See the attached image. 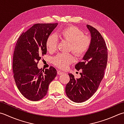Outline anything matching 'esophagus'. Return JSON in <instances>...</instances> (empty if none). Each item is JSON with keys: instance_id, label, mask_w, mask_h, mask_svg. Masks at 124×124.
<instances>
[{"instance_id": "1", "label": "esophagus", "mask_w": 124, "mask_h": 124, "mask_svg": "<svg viewBox=\"0 0 124 124\" xmlns=\"http://www.w3.org/2000/svg\"><path fill=\"white\" fill-rule=\"evenodd\" d=\"M63 74H64V72L62 71H61V70H58L57 71V74L59 75H61Z\"/></svg>"}]
</instances>
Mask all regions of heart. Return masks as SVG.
I'll use <instances>...</instances> for the list:
<instances>
[{
  "mask_svg": "<svg viewBox=\"0 0 124 124\" xmlns=\"http://www.w3.org/2000/svg\"><path fill=\"white\" fill-rule=\"evenodd\" d=\"M62 39L70 42L69 50L72 51L77 57H82L88 52L91 45V38L84 34V32L77 27L70 25L60 31ZM58 39L55 35H50L47 39L46 46L48 52L54 53L57 49ZM75 57L72 54L60 53L53 59V63L60 69H65L74 62Z\"/></svg>",
  "mask_w": 124,
  "mask_h": 124,
  "instance_id": "1",
  "label": "heart"
}]
</instances>
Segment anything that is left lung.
<instances>
[{
	"mask_svg": "<svg viewBox=\"0 0 124 124\" xmlns=\"http://www.w3.org/2000/svg\"><path fill=\"white\" fill-rule=\"evenodd\" d=\"M87 28L90 31L91 45L84 56L83 61L75 65L81 77L76 79L69 74L70 81L66 85L65 93L70 100L82 103L89 99L98 90L104 75L108 62V48L101 33L89 25Z\"/></svg>",
	"mask_w": 124,
	"mask_h": 124,
	"instance_id": "obj_1",
	"label": "left lung"
}]
</instances>
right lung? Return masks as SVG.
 Masks as SVG:
<instances>
[{"label":"right lung","instance_id":"1","mask_svg":"<svg viewBox=\"0 0 124 124\" xmlns=\"http://www.w3.org/2000/svg\"><path fill=\"white\" fill-rule=\"evenodd\" d=\"M57 23H36L19 38L13 57V77L21 93L32 101L41 100L46 95L49 84L55 78L57 71L38 68L41 57L47 53V39Z\"/></svg>","mask_w":124,"mask_h":124}]
</instances>
